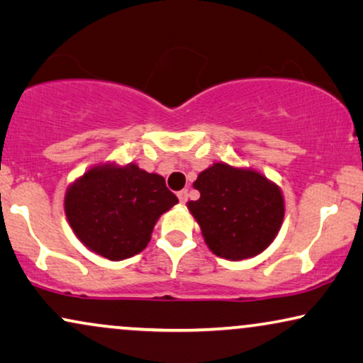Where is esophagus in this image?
<instances>
[{"mask_svg":"<svg viewBox=\"0 0 363 363\" xmlns=\"http://www.w3.org/2000/svg\"><path fill=\"white\" fill-rule=\"evenodd\" d=\"M177 197H179V201H181L182 204H184V202L187 201V197H189V194H187V189L179 191V192H177Z\"/></svg>","mask_w":363,"mask_h":363,"instance_id":"1","label":"esophagus"}]
</instances>
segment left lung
Segmentation results:
<instances>
[{
    "label": "left lung",
    "instance_id": "1",
    "mask_svg": "<svg viewBox=\"0 0 363 363\" xmlns=\"http://www.w3.org/2000/svg\"><path fill=\"white\" fill-rule=\"evenodd\" d=\"M194 189L201 197L187 209L219 257H255L277 238L286 214L282 191L255 169L214 162L197 176Z\"/></svg>",
    "mask_w": 363,
    "mask_h": 363
}]
</instances>
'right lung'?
Segmentation results:
<instances>
[{"label": "right lung", "mask_w": 363, "mask_h": 363, "mask_svg": "<svg viewBox=\"0 0 363 363\" xmlns=\"http://www.w3.org/2000/svg\"><path fill=\"white\" fill-rule=\"evenodd\" d=\"M159 174L136 164H96L67 187L65 212L76 238L91 252L123 260L146 249L154 225L177 204Z\"/></svg>", "instance_id": "right-lung-1"}]
</instances>
